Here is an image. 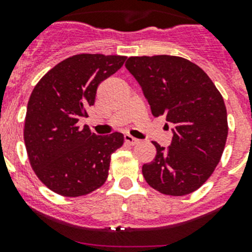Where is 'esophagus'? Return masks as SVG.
Masks as SVG:
<instances>
[{"instance_id": "obj_1", "label": "esophagus", "mask_w": 252, "mask_h": 252, "mask_svg": "<svg viewBox=\"0 0 252 252\" xmlns=\"http://www.w3.org/2000/svg\"><path fill=\"white\" fill-rule=\"evenodd\" d=\"M125 142L126 144H128V145H136L137 142H139V140L135 139V137H132L131 135H125Z\"/></svg>"}]
</instances>
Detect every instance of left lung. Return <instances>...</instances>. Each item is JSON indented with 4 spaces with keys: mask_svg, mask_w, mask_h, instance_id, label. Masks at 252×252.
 Listing matches in <instances>:
<instances>
[{
    "mask_svg": "<svg viewBox=\"0 0 252 252\" xmlns=\"http://www.w3.org/2000/svg\"><path fill=\"white\" fill-rule=\"evenodd\" d=\"M136 78L155 117L173 125L168 149L153 142L157 155L142 165L149 186L166 195H186L206 183L221 160L228 135L220 91L197 64L174 55L131 57Z\"/></svg>",
    "mask_w": 252,
    "mask_h": 252,
    "instance_id": "left-lung-1",
    "label": "left lung"
}]
</instances>
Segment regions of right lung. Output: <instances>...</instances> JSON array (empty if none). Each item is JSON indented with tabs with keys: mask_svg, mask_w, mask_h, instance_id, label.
I'll use <instances>...</instances> for the list:
<instances>
[{
	"mask_svg": "<svg viewBox=\"0 0 252 252\" xmlns=\"http://www.w3.org/2000/svg\"><path fill=\"white\" fill-rule=\"evenodd\" d=\"M126 57L77 54L44 75L31 93L24 140L31 168L50 190L64 197L90 194L106 182L111 155L124 135L97 136L78 121L88 117L97 87L124 65Z\"/></svg>",
	"mask_w": 252,
	"mask_h": 252,
	"instance_id": "add662e5",
	"label": "right lung"
}]
</instances>
